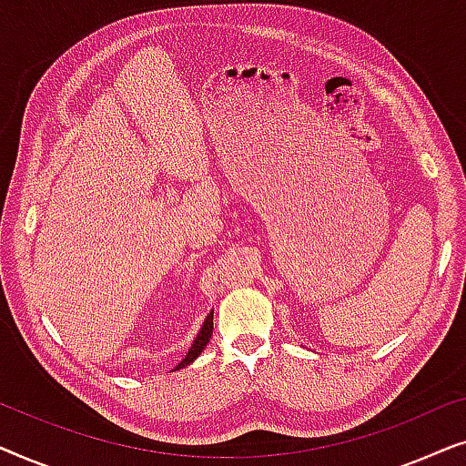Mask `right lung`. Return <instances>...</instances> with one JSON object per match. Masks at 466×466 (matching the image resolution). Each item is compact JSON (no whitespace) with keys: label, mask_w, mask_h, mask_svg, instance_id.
Returning a JSON list of instances; mask_svg holds the SVG:
<instances>
[{"label":"right lung","mask_w":466,"mask_h":466,"mask_svg":"<svg viewBox=\"0 0 466 466\" xmlns=\"http://www.w3.org/2000/svg\"><path fill=\"white\" fill-rule=\"evenodd\" d=\"M212 330H214V309H212V314H209V316L206 318V322H203V327H201V330H199V335L195 337L193 346H190L188 354L184 356V360L180 362V365H177V369H182V367L190 365V362H193V360L197 359V356L201 354V350L208 346L209 339H212Z\"/></svg>","instance_id":"1"}]
</instances>
